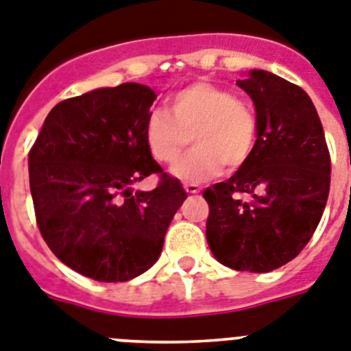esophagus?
I'll use <instances>...</instances> for the list:
<instances>
[{
  "label": "esophagus",
  "mask_w": 351,
  "mask_h": 351,
  "mask_svg": "<svg viewBox=\"0 0 351 351\" xmlns=\"http://www.w3.org/2000/svg\"><path fill=\"white\" fill-rule=\"evenodd\" d=\"M184 189H185V193L198 194L199 191H202V187H199L198 184H191V182H185V184H184Z\"/></svg>",
  "instance_id": "esophagus-1"
}]
</instances>
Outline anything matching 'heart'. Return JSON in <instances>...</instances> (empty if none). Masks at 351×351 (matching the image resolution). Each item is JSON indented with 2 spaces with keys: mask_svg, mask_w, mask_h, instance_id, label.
<instances>
[{
  "mask_svg": "<svg viewBox=\"0 0 351 351\" xmlns=\"http://www.w3.org/2000/svg\"><path fill=\"white\" fill-rule=\"evenodd\" d=\"M169 112L155 108L149 114L144 141L155 160L171 164L191 135L195 148L171 169L176 178L198 184L219 176L225 166L235 171L252 158L257 114L232 90L208 80L194 82L173 94Z\"/></svg>",
  "mask_w": 351,
  "mask_h": 351,
  "instance_id": "1",
  "label": "heart"
}]
</instances>
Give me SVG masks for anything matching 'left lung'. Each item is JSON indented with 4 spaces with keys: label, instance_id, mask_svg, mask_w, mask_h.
<instances>
[{
    "label": "left lung",
    "instance_id": "8db88e82",
    "mask_svg": "<svg viewBox=\"0 0 351 351\" xmlns=\"http://www.w3.org/2000/svg\"><path fill=\"white\" fill-rule=\"evenodd\" d=\"M237 85L257 110V146L228 180L203 191L207 243L235 271L267 273L311 241L330 191V153L308 94L267 71Z\"/></svg>",
    "mask_w": 351,
    "mask_h": 351
}]
</instances>
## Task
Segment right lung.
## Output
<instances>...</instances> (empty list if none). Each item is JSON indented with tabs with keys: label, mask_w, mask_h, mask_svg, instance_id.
<instances>
[{
	"label": "right lung",
	"mask_w": 351,
	"mask_h": 351,
	"mask_svg": "<svg viewBox=\"0 0 351 351\" xmlns=\"http://www.w3.org/2000/svg\"><path fill=\"white\" fill-rule=\"evenodd\" d=\"M157 94L141 84L96 89L51 108L28 153L40 235L58 261L98 282H126L157 262L187 193L153 160L144 128ZM158 174V187L130 185Z\"/></svg>",
	"instance_id": "obj_1"
}]
</instances>
